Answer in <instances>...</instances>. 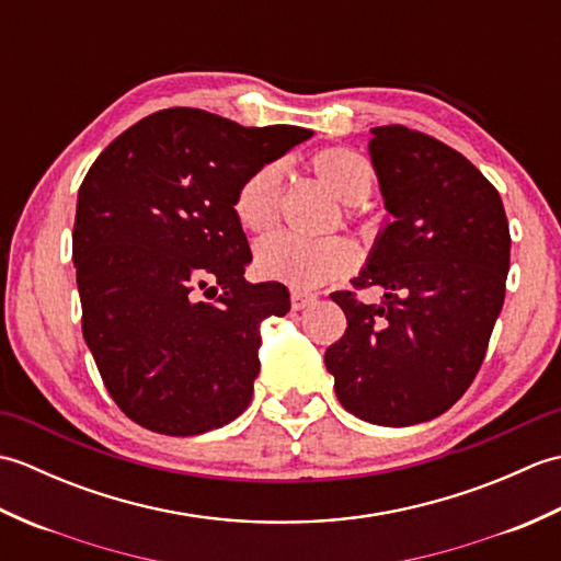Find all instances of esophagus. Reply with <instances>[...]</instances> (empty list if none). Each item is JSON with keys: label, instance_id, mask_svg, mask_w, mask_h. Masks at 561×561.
Returning <instances> with one entry per match:
<instances>
[{"label": "esophagus", "instance_id": "esophagus-1", "mask_svg": "<svg viewBox=\"0 0 561 561\" xmlns=\"http://www.w3.org/2000/svg\"><path fill=\"white\" fill-rule=\"evenodd\" d=\"M313 301H316V294L299 291V289L291 291V308H294V311H304V308L311 306Z\"/></svg>", "mask_w": 561, "mask_h": 561}]
</instances>
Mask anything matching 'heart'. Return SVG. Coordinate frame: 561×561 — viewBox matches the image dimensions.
<instances>
[{
    "label": "heart",
    "instance_id": "b5f03b06",
    "mask_svg": "<svg viewBox=\"0 0 561 561\" xmlns=\"http://www.w3.org/2000/svg\"><path fill=\"white\" fill-rule=\"evenodd\" d=\"M308 169L332 197L347 205V217L374 193L376 171L371 161L347 147H325L308 159ZM282 165L267 161L250 171L233 197L236 221L250 233H265L279 219ZM356 245L344 236H328L320 241H304L294 236H270L257 245L255 265L262 277L308 291L335 282L356 267Z\"/></svg>",
    "mask_w": 561,
    "mask_h": 561
}]
</instances>
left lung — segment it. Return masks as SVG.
Listing matches in <instances>:
<instances>
[{
  "instance_id": "left-lung-1",
  "label": "left lung",
  "mask_w": 561,
  "mask_h": 561,
  "mask_svg": "<svg viewBox=\"0 0 561 561\" xmlns=\"http://www.w3.org/2000/svg\"><path fill=\"white\" fill-rule=\"evenodd\" d=\"M371 133L392 221L354 291L330 294L347 330L325 366L344 410L410 426L444 414L478 376L504 306L511 233L496 187L460 151L402 125ZM376 286L380 305L355 296Z\"/></svg>"
}]
</instances>
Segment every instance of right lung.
Segmentation results:
<instances>
[{
	"label": "right lung",
	"mask_w": 561,
	"mask_h": 561,
	"mask_svg": "<svg viewBox=\"0 0 561 561\" xmlns=\"http://www.w3.org/2000/svg\"><path fill=\"white\" fill-rule=\"evenodd\" d=\"M311 135L165 108L113 139L83 178L71 231L81 332L139 426L195 436L248 408L260 323L291 304L279 282H245L253 255L233 197L250 171Z\"/></svg>",
	"instance_id": "obj_1"
}]
</instances>
